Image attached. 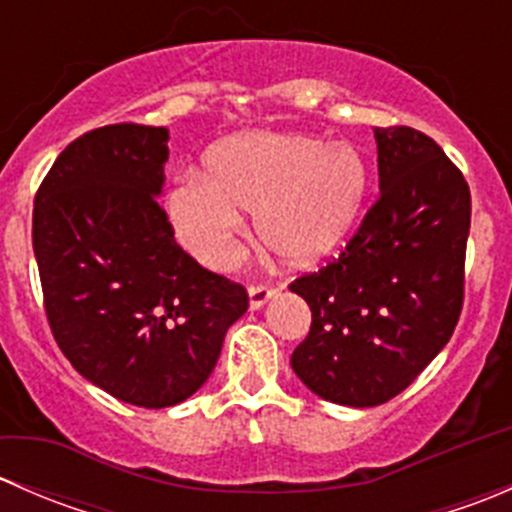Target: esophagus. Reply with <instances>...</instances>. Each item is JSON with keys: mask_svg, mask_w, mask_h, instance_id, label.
Instances as JSON below:
<instances>
[{"mask_svg": "<svg viewBox=\"0 0 512 512\" xmlns=\"http://www.w3.org/2000/svg\"><path fill=\"white\" fill-rule=\"evenodd\" d=\"M247 294H250V309H260V307H265L272 297H275L277 289L265 287V285H252Z\"/></svg>", "mask_w": 512, "mask_h": 512, "instance_id": "esophagus-1", "label": "esophagus"}]
</instances>
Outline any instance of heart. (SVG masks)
<instances>
[{
  "instance_id": "heart-1",
  "label": "heart",
  "mask_w": 512,
  "mask_h": 512,
  "mask_svg": "<svg viewBox=\"0 0 512 512\" xmlns=\"http://www.w3.org/2000/svg\"><path fill=\"white\" fill-rule=\"evenodd\" d=\"M369 193V163L347 141L314 133L252 131L227 138L170 188L165 213L175 240L210 270L237 252L252 213L257 240L294 267L312 265L349 235Z\"/></svg>"
}]
</instances>
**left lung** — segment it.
Segmentation results:
<instances>
[{
    "mask_svg": "<svg viewBox=\"0 0 512 512\" xmlns=\"http://www.w3.org/2000/svg\"><path fill=\"white\" fill-rule=\"evenodd\" d=\"M379 200L339 260L289 285L312 309L292 369L332 404L379 406L426 369L456 329L471 190L433 138L374 128Z\"/></svg>",
    "mask_w": 512,
    "mask_h": 512,
    "instance_id": "1",
    "label": "left lung"
}]
</instances>
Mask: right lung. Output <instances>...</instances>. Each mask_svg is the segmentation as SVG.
<instances>
[{"instance_id":"add662e5","label":"right lung","mask_w":512,"mask_h":512,"mask_svg":"<svg viewBox=\"0 0 512 512\" xmlns=\"http://www.w3.org/2000/svg\"><path fill=\"white\" fill-rule=\"evenodd\" d=\"M168 128L116 123L61 151L34 198L32 242L56 344L106 394L143 409L193 396L247 289L200 267L158 205Z\"/></svg>"}]
</instances>
